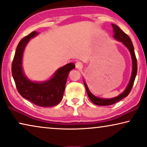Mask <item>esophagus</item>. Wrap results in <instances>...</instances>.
<instances>
[{"mask_svg": "<svg viewBox=\"0 0 147 147\" xmlns=\"http://www.w3.org/2000/svg\"><path fill=\"white\" fill-rule=\"evenodd\" d=\"M75 66H76V68L78 69H81L82 67H83V65H82V63L81 62H76V64H75Z\"/></svg>", "mask_w": 147, "mask_h": 147, "instance_id": "obj_1", "label": "esophagus"}]
</instances>
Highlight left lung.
Here are the masks:
<instances>
[{
    "mask_svg": "<svg viewBox=\"0 0 147 147\" xmlns=\"http://www.w3.org/2000/svg\"><path fill=\"white\" fill-rule=\"evenodd\" d=\"M112 26L113 28V32H114L113 37H114L116 40H117L118 41H120V42L123 43V44L128 49V50L129 51L130 54H131V56L132 63H133V68H132V73H131V78H130V80L127 86L126 87L125 90H124L121 94H120L119 96L114 97V98H99V97L94 96V94H92L91 92H90V91L88 88L87 84H86L85 81L84 80L83 82H84V86H85L86 92H87V94L88 97H89L90 100H91L92 102H93L94 104L96 105H100V106H109V105H113L115 104V103L121 100L122 99L125 98L126 96H127L132 89V87H133V86L134 81H135L136 73H137V62H136L135 50H134V47L131 38H130V37L128 36L126 33L124 32L123 30L119 27V26L116 25V24H112Z\"/></svg>",
    "mask_w": 147,
    "mask_h": 147,
    "instance_id": "obj_1",
    "label": "left lung"
}]
</instances>
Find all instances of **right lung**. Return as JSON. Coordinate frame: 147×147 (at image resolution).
Here are the masks:
<instances>
[{
	"label": "right lung",
	"mask_w": 147,
	"mask_h": 147,
	"mask_svg": "<svg viewBox=\"0 0 147 147\" xmlns=\"http://www.w3.org/2000/svg\"><path fill=\"white\" fill-rule=\"evenodd\" d=\"M38 34V32L33 31L18 43L12 63V77L18 92L23 98L37 106L53 107L63 98L68 75L75 65L73 63L67 64L59 68L50 79L45 81H32L26 77L22 69L23 53L29 40Z\"/></svg>",
	"instance_id": "1"
}]
</instances>
